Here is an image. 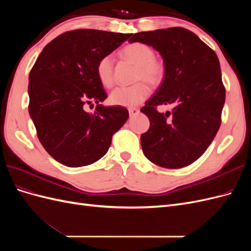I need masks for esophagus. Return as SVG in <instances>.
Returning a JSON list of instances; mask_svg holds the SVG:
<instances>
[{
    "label": "esophagus",
    "mask_w": 251,
    "mask_h": 251,
    "mask_svg": "<svg viewBox=\"0 0 251 251\" xmlns=\"http://www.w3.org/2000/svg\"><path fill=\"white\" fill-rule=\"evenodd\" d=\"M128 113H130V116H135L137 115V114L139 113V109H136V108H130L128 109Z\"/></svg>",
    "instance_id": "obj_1"
}]
</instances>
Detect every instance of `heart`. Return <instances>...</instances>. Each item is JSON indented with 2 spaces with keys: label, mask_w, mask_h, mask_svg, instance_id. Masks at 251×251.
Listing matches in <instances>:
<instances>
[{
  "label": "heart",
  "mask_w": 251,
  "mask_h": 251,
  "mask_svg": "<svg viewBox=\"0 0 251 251\" xmlns=\"http://www.w3.org/2000/svg\"><path fill=\"white\" fill-rule=\"evenodd\" d=\"M123 55L138 66L137 79L146 80L151 86H158L163 81L166 68L161 59L155 58V52L150 46L142 43L127 45L123 50ZM114 64L111 55H105L98 60L96 74L100 83L105 87H112ZM151 90L147 83L138 82L133 86H120L114 89L110 94V101L120 107H135L150 96Z\"/></svg>",
  "instance_id": "b5f03b06"
}]
</instances>
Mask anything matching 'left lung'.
<instances>
[{
    "instance_id": "1",
    "label": "left lung",
    "mask_w": 251,
    "mask_h": 251,
    "mask_svg": "<svg viewBox=\"0 0 251 251\" xmlns=\"http://www.w3.org/2000/svg\"><path fill=\"white\" fill-rule=\"evenodd\" d=\"M160 53L166 68L161 86L140 110L150 128L140 137L143 154L166 169L184 168L207 150L221 125L225 89L218 56L189 30L158 29L131 35ZM176 103L172 112L157 105Z\"/></svg>"
}]
</instances>
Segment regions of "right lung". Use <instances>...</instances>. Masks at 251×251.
Here are the masks:
<instances>
[{"label":"right lung","instance_id":"add662e5","mask_svg":"<svg viewBox=\"0 0 251 251\" xmlns=\"http://www.w3.org/2000/svg\"><path fill=\"white\" fill-rule=\"evenodd\" d=\"M131 35L73 30L55 37L37 57L29 74V115L42 146L59 163L78 168L100 160L127 120L126 108L101 104L107 94L96 66ZM93 102L96 111L86 112Z\"/></svg>","mask_w":251,"mask_h":251}]
</instances>
